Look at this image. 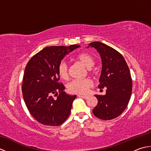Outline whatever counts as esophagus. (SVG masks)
Listing matches in <instances>:
<instances>
[{
    "instance_id": "34e87169",
    "label": "esophagus",
    "mask_w": 151,
    "mask_h": 151,
    "mask_svg": "<svg viewBox=\"0 0 151 151\" xmlns=\"http://www.w3.org/2000/svg\"><path fill=\"white\" fill-rule=\"evenodd\" d=\"M78 97H81V98H83V99H88V96H87V95H78Z\"/></svg>"
}]
</instances>
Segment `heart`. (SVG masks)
Listing matches in <instances>:
<instances>
[{"mask_svg":"<svg viewBox=\"0 0 151 151\" xmlns=\"http://www.w3.org/2000/svg\"><path fill=\"white\" fill-rule=\"evenodd\" d=\"M76 60L82 63L86 68L88 69L89 71L94 65L95 60L90 54L84 52L76 56ZM58 72L61 78L63 80H67L69 78V67L66 62L62 61L58 67ZM93 85L92 82L89 79L75 80L70 82L67 85V90L70 93L74 94H85L87 93Z\"/></svg>","mask_w":151,"mask_h":151,"instance_id":"b5f03b06","label":"heart"}]
</instances>
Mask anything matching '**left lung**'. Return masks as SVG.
Masks as SVG:
<instances>
[{"instance_id": "1", "label": "left lung", "mask_w": 151, "mask_h": 151, "mask_svg": "<svg viewBox=\"0 0 151 151\" xmlns=\"http://www.w3.org/2000/svg\"><path fill=\"white\" fill-rule=\"evenodd\" d=\"M89 47L97 49L102 60L98 88H106L104 95H95L98 103L93 113L101 119H113L123 113L130 99L132 82L130 70L123 56L111 47L95 41L89 43L87 48Z\"/></svg>"}]
</instances>
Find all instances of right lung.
Instances as JSON below:
<instances>
[{
    "mask_svg": "<svg viewBox=\"0 0 151 151\" xmlns=\"http://www.w3.org/2000/svg\"><path fill=\"white\" fill-rule=\"evenodd\" d=\"M80 45L50 46L35 54L25 67L22 96L28 111L39 123L59 126L70 114L76 95H69L59 84L58 67L67 54ZM57 96L54 99L53 96Z\"/></svg>",
    "mask_w": 151,
    "mask_h": 151,
    "instance_id": "1",
    "label": "right lung"
}]
</instances>
